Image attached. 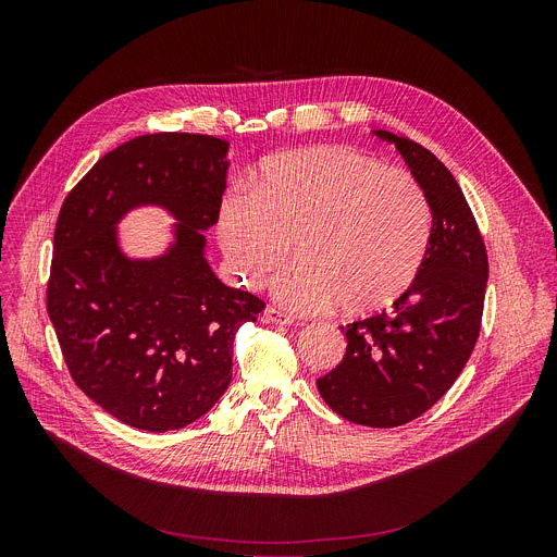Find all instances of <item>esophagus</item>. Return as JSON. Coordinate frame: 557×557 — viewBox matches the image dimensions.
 Returning <instances> with one entry per match:
<instances>
[{"mask_svg":"<svg viewBox=\"0 0 557 557\" xmlns=\"http://www.w3.org/2000/svg\"><path fill=\"white\" fill-rule=\"evenodd\" d=\"M264 322L267 324H277V326H293L295 324V320H293L290 314H286V312L273 308V306L264 308Z\"/></svg>","mask_w":557,"mask_h":557,"instance_id":"obj_1","label":"esophagus"}]
</instances>
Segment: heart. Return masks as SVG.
<instances>
[{
    "label": "heart",
    "instance_id": "b5f03b06",
    "mask_svg": "<svg viewBox=\"0 0 557 557\" xmlns=\"http://www.w3.org/2000/svg\"><path fill=\"white\" fill-rule=\"evenodd\" d=\"M432 235L421 185L404 170L346 145H310L269 156L249 189L228 187L218 207V240L251 288L293 251L299 260L273 282V297L301 314L372 312L417 280Z\"/></svg>",
    "mask_w": 557,
    "mask_h": 557
}]
</instances>
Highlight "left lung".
I'll use <instances>...</instances> for the list:
<instances>
[{"label":"left lung","instance_id":"left-lung-1","mask_svg":"<svg viewBox=\"0 0 557 557\" xmlns=\"http://www.w3.org/2000/svg\"><path fill=\"white\" fill-rule=\"evenodd\" d=\"M372 134L396 147L421 185L432 211L430 247L389 312L342 326L346 355L317 389L350 423L399 428L428 412L462 372L481 333L490 264L451 172L406 136Z\"/></svg>","mask_w":557,"mask_h":557}]
</instances>
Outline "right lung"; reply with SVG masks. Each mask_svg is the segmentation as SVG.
<instances>
[{"mask_svg":"<svg viewBox=\"0 0 557 557\" xmlns=\"http://www.w3.org/2000/svg\"><path fill=\"white\" fill-rule=\"evenodd\" d=\"M228 140L161 132L123 143L67 194L54 226L46 306L86 396L125 425L181 430L231 383L233 339L264 301L226 286L207 237L226 189ZM161 206L177 222L161 257L132 259L117 224Z\"/></svg>","mask_w":557,"mask_h":557,"instance_id":"1","label":"right lung"}]
</instances>
